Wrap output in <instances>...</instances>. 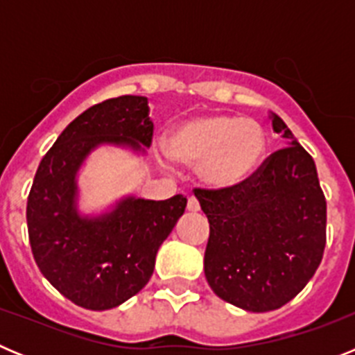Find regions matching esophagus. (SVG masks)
Instances as JSON below:
<instances>
[{"mask_svg": "<svg viewBox=\"0 0 355 355\" xmlns=\"http://www.w3.org/2000/svg\"><path fill=\"white\" fill-rule=\"evenodd\" d=\"M187 208H188V211L197 213V211H199V209H200V206H199V200H197L196 197H188Z\"/></svg>", "mask_w": 355, "mask_h": 355, "instance_id": "34e87169", "label": "esophagus"}]
</instances>
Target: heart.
<instances>
[{
    "mask_svg": "<svg viewBox=\"0 0 355 355\" xmlns=\"http://www.w3.org/2000/svg\"><path fill=\"white\" fill-rule=\"evenodd\" d=\"M268 149V135L258 121L238 115L209 114L180 122L167 135V153L187 167H197L199 180L215 190L249 181Z\"/></svg>",
    "mask_w": 355,
    "mask_h": 355,
    "instance_id": "b5f03b06",
    "label": "heart"
}]
</instances>
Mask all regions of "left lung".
I'll list each match as a JSON object with an SVG mask.
<instances>
[{
    "mask_svg": "<svg viewBox=\"0 0 355 355\" xmlns=\"http://www.w3.org/2000/svg\"><path fill=\"white\" fill-rule=\"evenodd\" d=\"M283 149L243 184L196 188L209 222L205 275L222 300L245 311H274L315 275L325 249L327 205L316 165L281 117Z\"/></svg>",
    "mask_w": 355,
    "mask_h": 355,
    "instance_id": "obj_1",
    "label": "left lung"
}]
</instances>
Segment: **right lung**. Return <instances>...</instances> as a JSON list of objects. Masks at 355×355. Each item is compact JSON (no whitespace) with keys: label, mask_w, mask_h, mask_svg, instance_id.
Instances as JSON below:
<instances>
[{"label":"right lung","mask_w":355,"mask_h":355,"mask_svg":"<svg viewBox=\"0 0 355 355\" xmlns=\"http://www.w3.org/2000/svg\"><path fill=\"white\" fill-rule=\"evenodd\" d=\"M153 128L147 97H114L78 115L37 168L26 206L31 252L44 277L85 309L105 311L139 293L187 208L183 196H124L101 213L80 211L78 174L90 153L114 146L144 156Z\"/></svg>","instance_id":"add662e5"}]
</instances>
